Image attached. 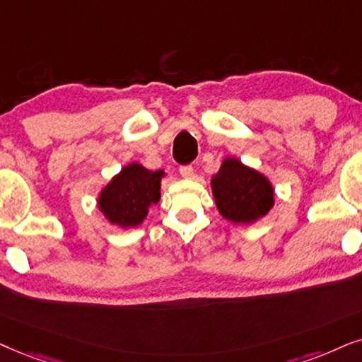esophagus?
Wrapping results in <instances>:
<instances>
[{"instance_id": "esophagus-1", "label": "esophagus", "mask_w": 362, "mask_h": 362, "mask_svg": "<svg viewBox=\"0 0 362 362\" xmlns=\"http://www.w3.org/2000/svg\"><path fill=\"white\" fill-rule=\"evenodd\" d=\"M180 175L184 178H194V167L192 165H182Z\"/></svg>"}]
</instances>
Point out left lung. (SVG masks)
<instances>
[{
    "label": "left lung",
    "instance_id": "1",
    "mask_svg": "<svg viewBox=\"0 0 362 362\" xmlns=\"http://www.w3.org/2000/svg\"><path fill=\"white\" fill-rule=\"evenodd\" d=\"M210 185L218 212L234 223H252L274 207V187L269 178L239 158H223Z\"/></svg>",
    "mask_w": 362,
    "mask_h": 362
}]
</instances>
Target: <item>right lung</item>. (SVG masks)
I'll use <instances>...</instances> for the list:
<instances>
[{"mask_svg": "<svg viewBox=\"0 0 362 362\" xmlns=\"http://www.w3.org/2000/svg\"><path fill=\"white\" fill-rule=\"evenodd\" d=\"M163 170H148L132 162L117 173L98 195V209L113 226L130 228L140 226L148 209L160 200Z\"/></svg>", "mask_w": 362, "mask_h": 362, "instance_id": "add662e5", "label": "right lung"}]
</instances>
